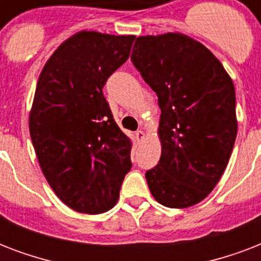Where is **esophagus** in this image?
I'll use <instances>...</instances> for the list:
<instances>
[{
    "instance_id": "esophagus-1",
    "label": "esophagus",
    "mask_w": 261,
    "mask_h": 261,
    "mask_svg": "<svg viewBox=\"0 0 261 261\" xmlns=\"http://www.w3.org/2000/svg\"><path fill=\"white\" fill-rule=\"evenodd\" d=\"M135 138H137V141H142L143 138H145V133H143L142 130H138L137 133H135Z\"/></svg>"
}]
</instances>
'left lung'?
<instances>
[{"instance_id":"1","label":"left lung","mask_w":261,"mask_h":261,"mask_svg":"<svg viewBox=\"0 0 261 261\" xmlns=\"http://www.w3.org/2000/svg\"><path fill=\"white\" fill-rule=\"evenodd\" d=\"M131 61L161 108L163 150L147 186L163 206H194L214 190L234 146L233 81L208 48L182 34L139 36Z\"/></svg>"}]
</instances>
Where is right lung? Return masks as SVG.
Returning a JSON list of instances; mask_svg holds the SVG:
<instances>
[{
	"mask_svg": "<svg viewBox=\"0 0 261 261\" xmlns=\"http://www.w3.org/2000/svg\"><path fill=\"white\" fill-rule=\"evenodd\" d=\"M133 35L81 31L54 51L39 75L30 134L57 196L84 214L119 199L131 169V141L114 120L102 88L130 57Z\"/></svg>",
	"mask_w": 261,
	"mask_h": 261,
	"instance_id": "obj_1",
	"label": "right lung"
}]
</instances>
